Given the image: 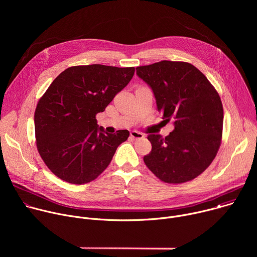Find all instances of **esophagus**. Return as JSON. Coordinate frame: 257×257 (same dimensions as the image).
Instances as JSON below:
<instances>
[{"instance_id": "34e87169", "label": "esophagus", "mask_w": 257, "mask_h": 257, "mask_svg": "<svg viewBox=\"0 0 257 257\" xmlns=\"http://www.w3.org/2000/svg\"><path fill=\"white\" fill-rule=\"evenodd\" d=\"M130 137H131L132 139H142V138L144 137V135H143L142 133L138 132V131H132V132L130 133Z\"/></svg>"}]
</instances>
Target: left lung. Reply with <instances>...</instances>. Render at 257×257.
<instances>
[{"mask_svg":"<svg viewBox=\"0 0 257 257\" xmlns=\"http://www.w3.org/2000/svg\"><path fill=\"white\" fill-rule=\"evenodd\" d=\"M156 96L163 119L174 130L150 134L152 152L143 161L161 181L181 184L203 173L222 143L224 109L217 91L202 72L187 62L161 61L136 68Z\"/></svg>","mask_w":257,"mask_h":257,"instance_id":"8db88e82","label":"left lung"}]
</instances>
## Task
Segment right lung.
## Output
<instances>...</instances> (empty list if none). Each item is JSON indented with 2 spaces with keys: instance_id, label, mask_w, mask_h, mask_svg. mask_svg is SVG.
Masks as SVG:
<instances>
[{
  "instance_id": "right-lung-1",
  "label": "right lung",
  "mask_w": 257,
  "mask_h": 257,
  "mask_svg": "<svg viewBox=\"0 0 257 257\" xmlns=\"http://www.w3.org/2000/svg\"><path fill=\"white\" fill-rule=\"evenodd\" d=\"M134 72V67L73 66L52 82L36 105L34 129L39 154L54 175L81 185L106 169L129 131L103 133L96 114L104 111Z\"/></svg>"
}]
</instances>
